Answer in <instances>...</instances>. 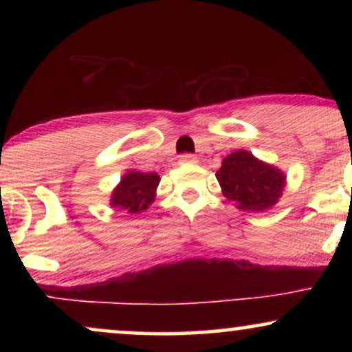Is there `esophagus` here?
<instances>
[{
	"label": "esophagus",
	"mask_w": 352,
	"mask_h": 352,
	"mask_svg": "<svg viewBox=\"0 0 352 352\" xmlns=\"http://www.w3.org/2000/svg\"><path fill=\"white\" fill-rule=\"evenodd\" d=\"M179 163L181 165H192V163H197V157L192 153H184L179 157Z\"/></svg>",
	"instance_id": "34e87169"
}]
</instances>
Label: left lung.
<instances>
[{
    "mask_svg": "<svg viewBox=\"0 0 352 352\" xmlns=\"http://www.w3.org/2000/svg\"><path fill=\"white\" fill-rule=\"evenodd\" d=\"M223 194L243 211L269 210L282 197L287 176L278 168L258 160L252 152L235 151L216 173Z\"/></svg>",
    "mask_w": 352,
    "mask_h": 352,
    "instance_id": "left-lung-1",
    "label": "left lung"
}]
</instances>
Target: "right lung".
I'll list each match as a JSON object with an SVG mask.
<instances>
[{"label": "right lung", "instance_id": "obj_1", "mask_svg": "<svg viewBox=\"0 0 352 352\" xmlns=\"http://www.w3.org/2000/svg\"><path fill=\"white\" fill-rule=\"evenodd\" d=\"M160 182L157 173L128 171L115 187L110 197L113 208L126 210L128 213H141L155 200V190Z\"/></svg>", "mask_w": 352, "mask_h": 352}]
</instances>
